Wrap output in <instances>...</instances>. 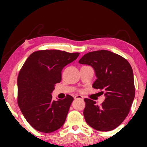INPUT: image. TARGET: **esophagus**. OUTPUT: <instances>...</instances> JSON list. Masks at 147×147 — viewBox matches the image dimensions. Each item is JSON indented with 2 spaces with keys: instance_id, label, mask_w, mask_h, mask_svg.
<instances>
[{
  "instance_id": "obj_1",
  "label": "esophagus",
  "mask_w": 147,
  "mask_h": 147,
  "mask_svg": "<svg viewBox=\"0 0 147 147\" xmlns=\"http://www.w3.org/2000/svg\"><path fill=\"white\" fill-rule=\"evenodd\" d=\"M74 99H82V96L80 95H77L74 97Z\"/></svg>"
}]
</instances>
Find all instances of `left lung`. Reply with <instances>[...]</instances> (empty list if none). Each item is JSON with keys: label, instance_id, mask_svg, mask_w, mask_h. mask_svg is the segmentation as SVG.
<instances>
[{"label": "left lung", "instance_id": "8db88e82", "mask_svg": "<svg viewBox=\"0 0 147 147\" xmlns=\"http://www.w3.org/2000/svg\"><path fill=\"white\" fill-rule=\"evenodd\" d=\"M78 62L94 68L97 79L92 87L105 92V100L100 106L84 99L86 122L99 131L114 130L128 116L135 96L131 65L122 56L107 50L89 52Z\"/></svg>", "mask_w": 147, "mask_h": 147}]
</instances>
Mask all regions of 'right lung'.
I'll return each instance as SVG.
<instances>
[{"label":"right lung","mask_w":147,"mask_h":147,"mask_svg":"<svg viewBox=\"0 0 147 147\" xmlns=\"http://www.w3.org/2000/svg\"><path fill=\"white\" fill-rule=\"evenodd\" d=\"M79 53L59 50L33 52L26 60L17 78L18 104L22 114L33 128L49 133L63 125L74 100L70 95L54 101L51 93L61 80V73Z\"/></svg>","instance_id":"add662e5"}]
</instances>
